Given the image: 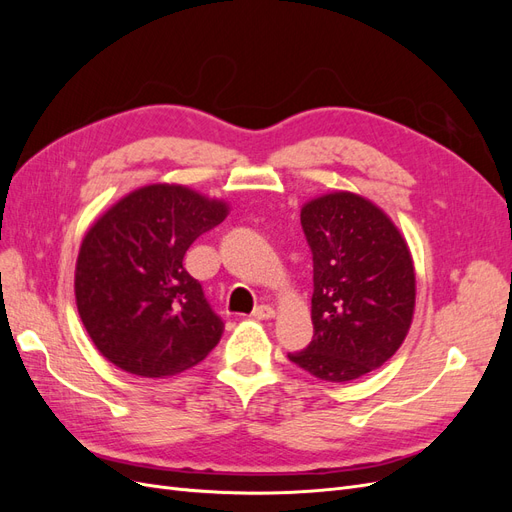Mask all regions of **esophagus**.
Here are the masks:
<instances>
[{"mask_svg":"<svg viewBox=\"0 0 512 512\" xmlns=\"http://www.w3.org/2000/svg\"><path fill=\"white\" fill-rule=\"evenodd\" d=\"M252 316L256 318V320H269V318H273L275 316V309L271 307V305H258L254 312H252Z\"/></svg>","mask_w":512,"mask_h":512,"instance_id":"34e87169","label":"esophagus"}]
</instances>
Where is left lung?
Wrapping results in <instances>:
<instances>
[{
  "mask_svg": "<svg viewBox=\"0 0 512 512\" xmlns=\"http://www.w3.org/2000/svg\"><path fill=\"white\" fill-rule=\"evenodd\" d=\"M301 226L314 256V337L288 359L320 380H356L408 335L416 299L408 243L382 209L352 192L309 200Z\"/></svg>",
  "mask_w": 512,
  "mask_h": 512,
  "instance_id": "obj_1",
  "label": "left lung"
}]
</instances>
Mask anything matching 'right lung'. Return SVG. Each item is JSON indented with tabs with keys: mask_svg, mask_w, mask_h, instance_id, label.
Returning <instances> with one entry per match:
<instances>
[{
	"mask_svg": "<svg viewBox=\"0 0 512 512\" xmlns=\"http://www.w3.org/2000/svg\"><path fill=\"white\" fill-rule=\"evenodd\" d=\"M226 213L222 200L156 183L121 198L87 230L74 292L104 359L134 376L164 378L218 346L224 322L183 256Z\"/></svg>",
	"mask_w": 512,
	"mask_h": 512,
	"instance_id": "1",
	"label": "right lung"
}]
</instances>
